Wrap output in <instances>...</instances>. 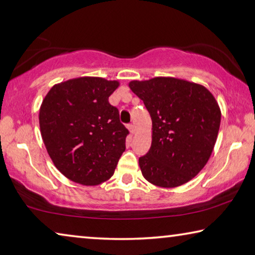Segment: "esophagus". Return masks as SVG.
I'll list each match as a JSON object with an SVG mask.
<instances>
[{
    "label": "esophagus",
    "mask_w": 255,
    "mask_h": 255,
    "mask_svg": "<svg viewBox=\"0 0 255 255\" xmlns=\"http://www.w3.org/2000/svg\"><path fill=\"white\" fill-rule=\"evenodd\" d=\"M128 129H129V131L131 132V134H135V126H134V124H129L128 125Z\"/></svg>",
    "instance_id": "1"
}]
</instances>
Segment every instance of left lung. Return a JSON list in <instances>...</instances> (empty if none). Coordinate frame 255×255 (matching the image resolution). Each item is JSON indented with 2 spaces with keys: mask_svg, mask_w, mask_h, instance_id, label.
I'll return each mask as SVG.
<instances>
[{
  "mask_svg": "<svg viewBox=\"0 0 255 255\" xmlns=\"http://www.w3.org/2000/svg\"><path fill=\"white\" fill-rule=\"evenodd\" d=\"M152 119V144L138 160L144 178L177 187L199 173L215 147L221 112L202 85L172 77L129 83Z\"/></svg>",
  "mask_w": 255,
  "mask_h": 255,
  "instance_id": "1",
  "label": "left lung"
}]
</instances>
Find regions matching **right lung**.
<instances>
[{"label": "right lung", "mask_w": 255, "mask_h": 255, "mask_svg": "<svg viewBox=\"0 0 255 255\" xmlns=\"http://www.w3.org/2000/svg\"><path fill=\"white\" fill-rule=\"evenodd\" d=\"M119 83L79 77L54 85L39 109V127L58 170L75 183L99 185L111 178L126 149L128 129L109 96Z\"/></svg>", "instance_id": "right-lung-1"}]
</instances>
